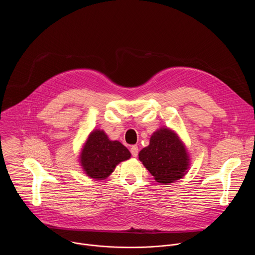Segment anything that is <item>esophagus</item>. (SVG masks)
Instances as JSON below:
<instances>
[{
  "mask_svg": "<svg viewBox=\"0 0 255 255\" xmlns=\"http://www.w3.org/2000/svg\"><path fill=\"white\" fill-rule=\"evenodd\" d=\"M130 151H131V154L133 157H137L138 155V146L137 145H133V146L130 148Z\"/></svg>",
  "mask_w": 255,
  "mask_h": 255,
  "instance_id": "34e87169",
  "label": "esophagus"
}]
</instances>
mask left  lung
Here are the masks:
<instances>
[{
  "mask_svg": "<svg viewBox=\"0 0 255 255\" xmlns=\"http://www.w3.org/2000/svg\"><path fill=\"white\" fill-rule=\"evenodd\" d=\"M139 160L159 184L167 185L183 177L190 165V156L177 134L162 127L150 137L149 145L139 152Z\"/></svg>",
  "mask_w": 255,
  "mask_h": 255,
  "instance_id": "left-lung-1",
  "label": "left lung"
}]
</instances>
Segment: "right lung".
Masks as SVG:
<instances>
[{
	"mask_svg": "<svg viewBox=\"0 0 255 255\" xmlns=\"http://www.w3.org/2000/svg\"><path fill=\"white\" fill-rule=\"evenodd\" d=\"M130 156V151L121 142L110 140L103 130L96 129L84 144L80 162L88 176L101 180L110 175L120 162Z\"/></svg>",
	"mask_w": 255,
	"mask_h": 255,
	"instance_id": "obj_1",
	"label": "right lung"
}]
</instances>
